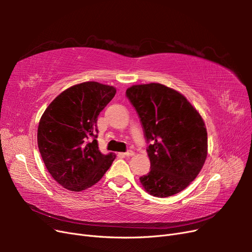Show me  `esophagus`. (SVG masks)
Instances as JSON below:
<instances>
[{
    "label": "esophagus",
    "mask_w": 252,
    "mask_h": 252,
    "mask_svg": "<svg viewBox=\"0 0 252 252\" xmlns=\"http://www.w3.org/2000/svg\"><path fill=\"white\" fill-rule=\"evenodd\" d=\"M123 156L124 157H131V156H133V151L132 150H127L126 152H124Z\"/></svg>",
    "instance_id": "34e87169"
}]
</instances>
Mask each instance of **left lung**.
<instances>
[{
  "label": "left lung",
  "instance_id": "8db88e82",
  "mask_svg": "<svg viewBox=\"0 0 252 252\" xmlns=\"http://www.w3.org/2000/svg\"><path fill=\"white\" fill-rule=\"evenodd\" d=\"M126 96L139 114L148 145L150 171L140 178L157 197L179 193L200 173L207 158L205 123L187 98L158 83L133 85Z\"/></svg>",
  "mask_w": 252,
  "mask_h": 252
}]
</instances>
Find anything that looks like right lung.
Segmentation results:
<instances>
[{"instance_id":"1","label":"right lung","mask_w":252,"mask_h":252,"mask_svg":"<svg viewBox=\"0 0 252 252\" xmlns=\"http://www.w3.org/2000/svg\"><path fill=\"white\" fill-rule=\"evenodd\" d=\"M114 87L84 82L64 90L44 111L37 127V146L57 183L82 191L102 179L116 156L97 147L96 122L116 94Z\"/></svg>"}]
</instances>
